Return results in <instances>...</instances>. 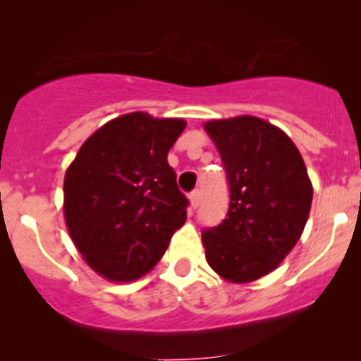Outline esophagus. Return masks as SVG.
I'll list each match as a JSON object with an SVG mask.
<instances>
[{"label": "esophagus", "instance_id": "obj_1", "mask_svg": "<svg viewBox=\"0 0 361 361\" xmlns=\"http://www.w3.org/2000/svg\"><path fill=\"white\" fill-rule=\"evenodd\" d=\"M188 200H190L192 208L200 207V203H201V190H200V188H196V190H192L190 196H188Z\"/></svg>", "mask_w": 361, "mask_h": 361}]
</instances>
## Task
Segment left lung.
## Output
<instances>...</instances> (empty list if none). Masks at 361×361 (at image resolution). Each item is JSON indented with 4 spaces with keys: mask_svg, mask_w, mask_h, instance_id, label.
<instances>
[{
    "mask_svg": "<svg viewBox=\"0 0 361 361\" xmlns=\"http://www.w3.org/2000/svg\"><path fill=\"white\" fill-rule=\"evenodd\" d=\"M230 185L219 226L203 230L207 262L219 276L249 283L274 271L298 244L313 188L287 133L258 117L208 121Z\"/></svg>",
    "mask_w": 361,
    "mask_h": 361,
    "instance_id": "left-lung-1",
    "label": "left lung"
}]
</instances>
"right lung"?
Listing matches in <instances>:
<instances>
[{"label": "right lung", "mask_w": 361, "mask_h": 361, "mask_svg": "<svg viewBox=\"0 0 361 361\" xmlns=\"http://www.w3.org/2000/svg\"><path fill=\"white\" fill-rule=\"evenodd\" d=\"M183 119L133 112L101 126L63 180V215L87 264L110 281H133L164 257L188 200L167 153Z\"/></svg>", "instance_id": "right-lung-1"}]
</instances>
